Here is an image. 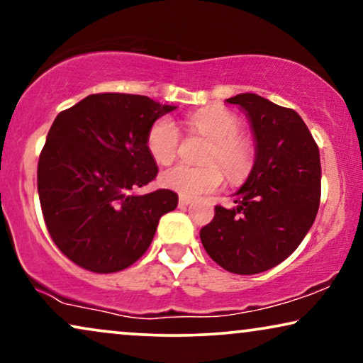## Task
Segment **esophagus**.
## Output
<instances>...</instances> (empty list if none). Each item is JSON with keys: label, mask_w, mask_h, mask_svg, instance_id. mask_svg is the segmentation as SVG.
<instances>
[{"label": "esophagus", "mask_w": 363, "mask_h": 363, "mask_svg": "<svg viewBox=\"0 0 363 363\" xmlns=\"http://www.w3.org/2000/svg\"><path fill=\"white\" fill-rule=\"evenodd\" d=\"M191 203V198H188V196H180L178 198V205H180L182 208L183 206H188Z\"/></svg>", "instance_id": "1"}]
</instances>
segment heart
Segmentation results:
<instances>
[{"label": "heart", "instance_id": "heart-1", "mask_svg": "<svg viewBox=\"0 0 363 363\" xmlns=\"http://www.w3.org/2000/svg\"><path fill=\"white\" fill-rule=\"evenodd\" d=\"M185 125L190 133L210 140L203 153L205 165L180 163L168 168L160 177L163 186L182 196H198L221 186L222 167L233 182H240L250 173L255 162V145L250 137L240 133L241 122L235 113L223 107H206L190 113L185 118ZM180 142V130L168 117L153 122L147 133L148 153L158 165H168L175 160Z\"/></svg>", "mask_w": 363, "mask_h": 363}]
</instances>
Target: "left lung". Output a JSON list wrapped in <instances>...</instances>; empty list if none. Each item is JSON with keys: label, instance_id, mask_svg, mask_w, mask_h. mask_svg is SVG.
Listing matches in <instances>:
<instances>
[{"label": "left lung", "instance_id": "left-lung-1", "mask_svg": "<svg viewBox=\"0 0 363 363\" xmlns=\"http://www.w3.org/2000/svg\"><path fill=\"white\" fill-rule=\"evenodd\" d=\"M250 118L255 167L233 195L236 206L218 205L200 238L208 256L235 274H257L289 257L315 220L320 203L319 147L299 113L256 94L226 99Z\"/></svg>", "mask_w": 363, "mask_h": 363}]
</instances>
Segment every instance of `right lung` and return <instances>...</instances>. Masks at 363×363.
<instances>
[{"instance_id":"right-lung-1","label":"right lung","mask_w":363,"mask_h":363,"mask_svg":"<svg viewBox=\"0 0 363 363\" xmlns=\"http://www.w3.org/2000/svg\"><path fill=\"white\" fill-rule=\"evenodd\" d=\"M175 108L145 96L92 94L52 122L38 193L54 245L74 264L99 274L125 269L148 250L158 220L177 208L172 190L135 193L158 173L147 133Z\"/></svg>"}]
</instances>
